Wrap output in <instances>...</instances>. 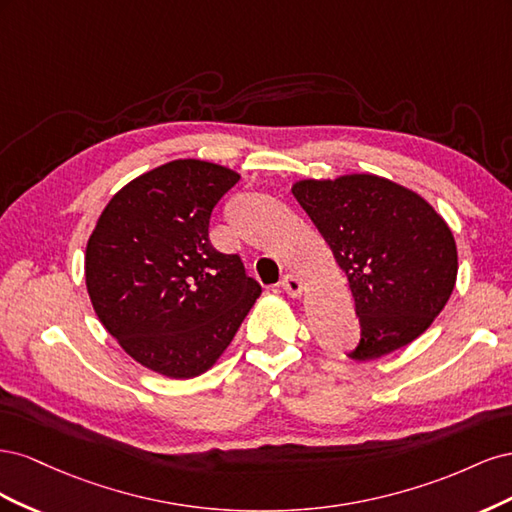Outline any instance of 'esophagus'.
I'll use <instances>...</instances> for the list:
<instances>
[{"mask_svg": "<svg viewBox=\"0 0 512 512\" xmlns=\"http://www.w3.org/2000/svg\"><path fill=\"white\" fill-rule=\"evenodd\" d=\"M282 288H284V292L288 294V297H299V294L303 292V282L299 280L297 275L286 273L284 280H282Z\"/></svg>", "mask_w": 512, "mask_h": 512, "instance_id": "34e87169", "label": "esophagus"}]
</instances>
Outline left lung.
<instances>
[{
	"instance_id": "obj_1",
	"label": "left lung",
	"mask_w": 512,
	"mask_h": 512,
	"mask_svg": "<svg viewBox=\"0 0 512 512\" xmlns=\"http://www.w3.org/2000/svg\"><path fill=\"white\" fill-rule=\"evenodd\" d=\"M292 194L348 275L361 324L350 359H378L425 333L457 280L453 232L427 200L376 175L299 181Z\"/></svg>"
}]
</instances>
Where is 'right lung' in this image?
Listing matches in <instances>:
<instances>
[{
    "mask_svg": "<svg viewBox=\"0 0 512 512\" xmlns=\"http://www.w3.org/2000/svg\"><path fill=\"white\" fill-rule=\"evenodd\" d=\"M237 181L211 162H168L119 190L89 237L85 282L100 322L162 376L207 371L262 292L239 254L209 239L211 213Z\"/></svg>",
    "mask_w": 512,
    "mask_h": 512,
    "instance_id": "add662e5",
    "label": "right lung"
}]
</instances>
